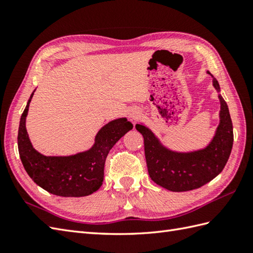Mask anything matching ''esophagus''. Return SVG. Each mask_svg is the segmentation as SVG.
<instances>
[{"instance_id":"esophagus-1","label":"esophagus","mask_w":253,"mask_h":253,"mask_svg":"<svg viewBox=\"0 0 253 253\" xmlns=\"http://www.w3.org/2000/svg\"><path fill=\"white\" fill-rule=\"evenodd\" d=\"M130 117L132 118L133 121H135V120H138V118H139V113H137V112H132L131 114H130Z\"/></svg>"}]
</instances>
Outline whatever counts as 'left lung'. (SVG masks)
Here are the masks:
<instances>
[{"instance_id": "1", "label": "left lung", "mask_w": 253, "mask_h": 253, "mask_svg": "<svg viewBox=\"0 0 253 253\" xmlns=\"http://www.w3.org/2000/svg\"><path fill=\"white\" fill-rule=\"evenodd\" d=\"M213 85L219 91L215 78H213ZM218 98L221 101V122L211 143L200 151H169L160 144L151 130L137 124V130L143 136L149 175L154 182L170 191H188L208 184L223 170L232 152L234 132L228 106L221 94Z\"/></svg>"}]
</instances>
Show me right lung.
<instances>
[{"mask_svg":"<svg viewBox=\"0 0 253 253\" xmlns=\"http://www.w3.org/2000/svg\"><path fill=\"white\" fill-rule=\"evenodd\" d=\"M30 95L18 128L19 157L27 174L38 186L61 197H84L101 187L104 178V164L113 146L132 129L126 118H118L102 127L89 151L71 157H45L34 149L26 130Z\"/></svg>","mask_w":253,"mask_h":253,"instance_id":"right-lung-1","label":"right lung"}]
</instances>
